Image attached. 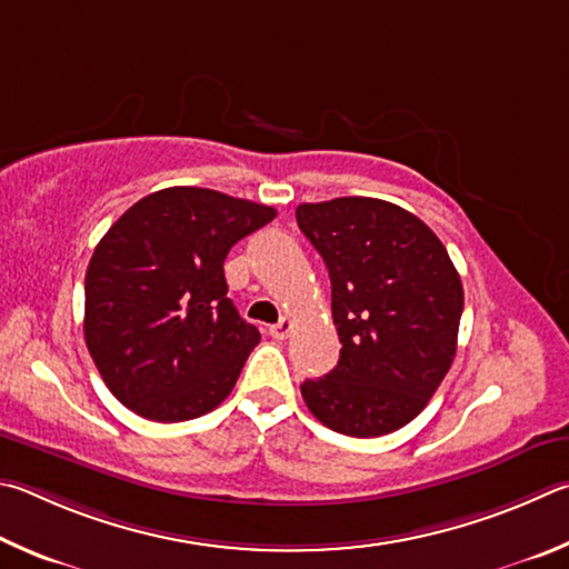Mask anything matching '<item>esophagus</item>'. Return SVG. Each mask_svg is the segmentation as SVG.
<instances>
[{
    "mask_svg": "<svg viewBox=\"0 0 569 569\" xmlns=\"http://www.w3.org/2000/svg\"><path fill=\"white\" fill-rule=\"evenodd\" d=\"M290 332H292V320H290V317H282V320H279L277 325L269 327V335H272L274 340H287V337H290Z\"/></svg>",
    "mask_w": 569,
    "mask_h": 569,
    "instance_id": "34e87169",
    "label": "esophagus"
}]
</instances>
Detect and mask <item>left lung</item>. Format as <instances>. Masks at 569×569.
<instances>
[{"label": "left lung", "mask_w": 569, "mask_h": 569, "mask_svg": "<svg viewBox=\"0 0 569 569\" xmlns=\"http://www.w3.org/2000/svg\"><path fill=\"white\" fill-rule=\"evenodd\" d=\"M297 224L330 269L342 342L335 370L302 382L307 407L340 435L400 430L457 352L465 292L450 254L420 217L385 199L300 204Z\"/></svg>", "instance_id": "1"}]
</instances>
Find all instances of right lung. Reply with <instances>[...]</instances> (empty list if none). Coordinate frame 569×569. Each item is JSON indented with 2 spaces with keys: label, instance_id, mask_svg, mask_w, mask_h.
Here are the masks:
<instances>
[{
  "label": "right lung",
  "instance_id": "1",
  "mask_svg": "<svg viewBox=\"0 0 569 569\" xmlns=\"http://www.w3.org/2000/svg\"><path fill=\"white\" fill-rule=\"evenodd\" d=\"M274 217L214 189L167 187L109 227L84 277V340L119 402L154 422L224 402L259 342L227 297L224 259Z\"/></svg>",
  "mask_w": 569,
  "mask_h": 569
}]
</instances>
